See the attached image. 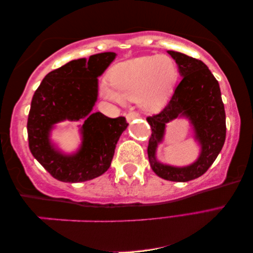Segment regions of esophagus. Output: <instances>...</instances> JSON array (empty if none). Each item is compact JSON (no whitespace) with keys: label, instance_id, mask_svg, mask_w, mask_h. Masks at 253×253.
I'll return each mask as SVG.
<instances>
[{"label":"esophagus","instance_id":"1","mask_svg":"<svg viewBox=\"0 0 253 253\" xmlns=\"http://www.w3.org/2000/svg\"><path fill=\"white\" fill-rule=\"evenodd\" d=\"M136 118H140V114L138 113V112H135V111H131V112H129V113L126 114V120L129 122L133 121V120L136 119Z\"/></svg>","mask_w":253,"mask_h":253}]
</instances>
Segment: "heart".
<instances>
[{
    "label": "heart",
    "mask_w": 253,
    "mask_h": 253,
    "mask_svg": "<svg viewBox=\"0 0 253 253\" xmlns=\"http://www.w3.org/2000/svg\"><path fill=\"white\" fill-rule=\"evenodd\" d=\"M178 77L177 65L168 56H143L122 61L112 68L110 84L101 87L103 96L115 102L138 99L149 112L163 109Z\"/></svg>",
    "instance_id": "obj_1"
}]
</instances>
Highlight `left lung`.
<instances>
[{
	"label": "left lung",
	"instance_id": "1",
	"mask_svg": "<svg viewBox=\"0 0 253 253\" xmlns=\"http://www.w3.org/2000/svg\"><path fill=\"white\" fill-rule=\"evenodd\" d=\"M168 53L176 60L183 78L167 105L159 113L147 118L151 126L148 158L152 170L159 177L171 181H189L208 171L222 150L226 135L224 104L218 82L202 60L177 51L169 50ZM179 115L191 119L197 138L202 144L199 160L184 169L161 165L154 158L156 144L162 138L165 123Z\"/></svg>",
	"mask_w": 253,
	"mask_h": 253
}]
</instances>
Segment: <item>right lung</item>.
Segmentation results:
<instances>
[{"label": "right lung", "instance_id": "right-lung-1", "mask_svg": "<svg viewBox=\"0 0 253 253\" xmlns=\"http://www.w3.org/2000/svg\"><path fill=\"white\" fill-rule=\"evenodd\" d=\"M114 52H102L69 61L45 75L33 94L28 117V140L32 156L50 175L65 183H80L101 176L110 168L117 142L129 123L124 117L111 119L96 112L97 77ZM85 118L83 144L75 156H63L48 142L52 124Z\"/></svg>", "mask_w": 253, "mask_h": 253}]
</instances>
